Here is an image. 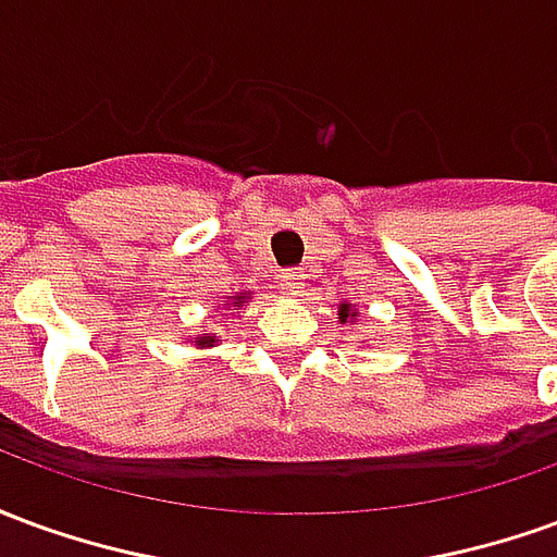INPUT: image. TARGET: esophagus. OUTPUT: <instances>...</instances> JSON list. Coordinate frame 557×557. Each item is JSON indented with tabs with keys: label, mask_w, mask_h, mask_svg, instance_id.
I'll return each instance as SVG.
<instances>
[{
	"label": "esophagus",
	"mask_w": 557,
	"mask_h": 557,
	"mask_svg": "<svg viewBox=\"0 0 557 557\" xmlns=\"http://www.w3.org/2000/svg\"><path fill=\"white\" fill-rule=\"evenodd\" d=\"M304 280H307V274H304L301 268H292V271L283 274V286H286L292 295H298V292H304Z\"/></svg>",
	"instance_id": "esophagus-1"
}]
</instances>
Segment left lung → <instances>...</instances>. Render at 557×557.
I'll list each match as a JSON object with an SVG mask.
<instances>
[{
    "instance_id": "8db88e82",
    "label": "left lung",
    "mask_w": 557,
    "mask_h": 557,
    "mask_svg": "<svg viewBox=\"0 0 557 557\" xmlns=\"http://www.w3.org/2000/svg\"><path fill=\"white\" fill-rule=\"evenodd\" d=\"M337 319H339V325H346V322L355 325V319H358V307H351L349 301H343L337 310Z\"/></svg>"
}]
</instances>
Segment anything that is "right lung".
Listing matches in <instances>:
<instances>
[{"label": "right lung", "instance_id": "add662e5", "mask_svg": "<svg viewBox=\"0 0 557 557\" xmlns=\"http://www.w3.org/2000/svg\"><path fill=\"white\" fill-rule=\"evenodd\" d=\"M250 298H253V292H235V295H226V301H223V310H242V307H247V301H250ZM218 310H220V307H218ZM223 315H226V313H223ZM190 343H194L196 349H211V346L218 343V337H214V334H196Z\"/></svg>", "mask_w": 557, "mask_h": 557}]
</instances>
